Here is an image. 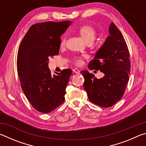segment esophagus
<instances>
[{
	"instance_id": "esophagus-1",
	"label": "esophagus",
	"mask_w": 146,
	"mask_h": 146,
	"mask_svg": "<svg viewBox=\"0 0 146 146\" xmlns=\"http://www.w3.org/2000/svg\"><path fill=\"white\" fill-rule=\"evenodd\" d=\"M73 71L74 73H80V71L78 70V69H77V68H75V69H73Z\"/></svg>"
}]
</instances>
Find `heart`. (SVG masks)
<instances>
[{
	"label": "heart",
	"mask_w": 146,
	"mask_h": 146,
	"mask_svg": "<svg viewBox=\"0 0 146 146\" xmlns=\"http://www.w3.org/2000/svg\"><path fill=\"white\" fill-rule=\"evenodd\" d=\"M78 32L80 33V36L82 38L87 42L88 41H93L95 38L96 36V31L93 27H91L89 25H83L79 27ZM66 36L64 35L62 36L60 45L61 47H64L66 44ZM82 56H74L73 60L76 65H80L82 63Z\"/></svg>",
	"instance_id": "heart-1"
}]
</instances>
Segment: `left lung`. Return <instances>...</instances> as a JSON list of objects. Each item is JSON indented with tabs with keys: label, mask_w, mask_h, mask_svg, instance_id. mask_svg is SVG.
I'll use <instances>...</instances> for the list:
<instances>
[{
	"label": "left lung",
	"mask_w": 146,
	"mask_h": 146,
	"mask_svg": "<svg viewBox=\"0 0 146 146\" xmlns=\"http://www.w3.org/2000/svg\"><path fill=\"white\" fill-rule=\"evenodd\" d=\"M110 35L89 63L90 70H100L104 76L97 78L88 71H82L84 88L90 102L110 108L123 97L131 70L129 52L122 34L114 23L109 28Z\"/></svg>",
	"instance_id": "obj_1"
}]
</instances>
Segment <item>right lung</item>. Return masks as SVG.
<instances>
[{
  "label": "right lung",
  "mask_w": 146,
  "mask_h": 146,
  "mask_svg": "<svg viewBox=\"0 0 146 146\" xmlns=\"http://www.w3.org/2000/svg\"><path fill=\"white\" fill-rule=\"evenodd\" d=\"M72 22H45L32 25L20 44L17 68L21 86L31 106L48 113L64 102L70 69L51 75L49 57L58 55L60 36Z\"/></svg>",
  "instance_id": "right-lung-1"
}]
</instances>
